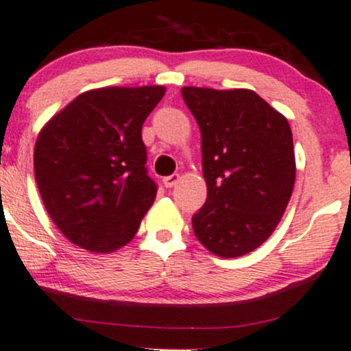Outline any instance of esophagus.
Returning <instances> with one entry per match:
<instances>
[{
    "instance_id": "34e87169",
    "label": "esophagus",
    "mask_w": 351,
    "mask_h": 351,
    "mask_svg": "<svg viewBox=\"0 0 351 351\" xmlns=\"http://www.w3.org/2000/svg\"><path fill=\"white\" fill-rule=\"evenodd\" d=\"M180 180V176L179 174H172V176H167V177H164L162 179V182H164V186L167 187V189H171V187H174L177 182H179Z\"/></svg>"
}]
</instances>
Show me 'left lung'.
Masks as SVG:
<instances>
[{
	"instance_id": "left-lung-1",
	"label": "left lung",
	"mask_w": 351,
	"mask_h": 351,
	"mask_svg": "<svg viewBox=\"0 0 351 351\" xmlns=\"http://www.w3.org/2000/svg\"><path fill=\"white\" fill-rule=\"evenodd\" d=\"M200 129L207 200L192 217L199 242L223 258L261 247L280 222L295 184L292 129L249 89L182 88Z\"/></svg>"
}]
</instances>
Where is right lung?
Segmentation results:
<instances>
[{
	"mask_svg": "<svg viewBox=\"0 0 351 351\" xmlns=\"http://www.w3.org/2000/svg\"><path fill=\"white\" fill-rule=\"evenodd\" d=\"M164 93V86L88 90L39 132L34 177L43 204L81 249H121L154 202L143 124Z\"/></svg>",
	"mask_w": 351,
	"mask_h": 351,
	"instance_id": "add662e5",
	"label": "right lung"
}]
</instances>
